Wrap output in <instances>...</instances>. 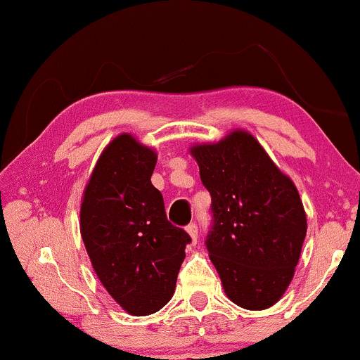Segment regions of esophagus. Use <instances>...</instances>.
Returning <instances> with one entry per match:
<instances>
[{
	"label": "esophagus",
	"mask_w": 360,
	"mask_h": 360,
	"mask_svg": "<svg viewBox=\"0 0 360 360\" xmlns=\"http://www.w3.org/2000/svg\"><path fill=\"white\" fill-rule=\"evenodd\" d=\"M186 231H188L191 240L196 243V239H198V226H196L195 223H190L188 226H186Z\"/></svg>",
	"instance_id": "34e87169"
}]
</instances>
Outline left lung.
I'll return each mask as SVG.
<instances>
[{
	"instance_id": "8db88e82",
	"label": "left lung",
	"mask_w": 360,
	"mask_h": 360,
	"mask_svg": "<svg viewBox=\"0 0 360 360\" xmlns=\"http://www.w3.org/2000/svg\"><path fill=\"white\" fill-rule=\"evenodd\" d=\"M191 154L211 195L205 244L226 295L245 309L272 307L292 282L307 236L297 186L244 131Z\"/></svg>"
}]
</instances>
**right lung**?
Here are the masks:
<instances>
[{
	"label": "right lung",
	"mask_w": 360,
	"mask_h": 360,
	"mask_svg": "<svg viewBox=\"0 0 360 360\" xmlns=\"http://www.w3.org/2000/svg\"><path fill=\"white\" fill-rule=\"evenodd\" d=\"M157 155L129 134L103 150L88 181L80 231L108 293L129 314L164 308L191 238L167 219L164 196L152 185Z\"/></svg>",
	"instance_id": "add662e5"
}]
</instances>
